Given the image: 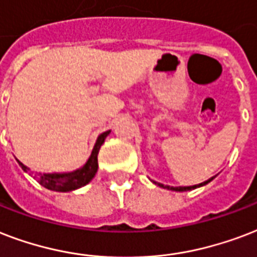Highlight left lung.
Wrapping results in <instances>:
<instances>
[{
    "instance_id": "left-lung-1",
    "label": "left lung",
    "mask_w": 257,
    "mask_h": 257,
    "mask_svg": "<svg viewBox=\"0 0 257 257\" xmlns=\"http://www.w3.org/2000/svg\"><path fill=\"white\" fill-rule=\"evenodd\" d=\"M214 177H212V178H209L208 181H205V182H201V184L198 185H193V186H178V188H173V186H168V185H162L160 184V182H154L156 185H158V186H161V188L164 189H169V190H176V192H186V190H192V189H196V188H200V186H204V185H206L208 182H210V181L213 180Z\"/></svg>"
}]
</instances>
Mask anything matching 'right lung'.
<instances>
[{
  "label": "right lung",
  "instance_id": "1",
  "mask_svg": "<svg viewBox=\"0 0 257 257\" xmlns=\"http://www.w3.org/2000/svg\"><path fill=\"white\" fill-rule=\"evenodd\" d=\"M111 131H104L103 134L97 137L96 143L93 146V150L91 153V157L88 161L85 162L84 166L77 169L75 172L71 173H45V174H35V178L39 181L40 185H43L44 188L49 189V190H55V192H72L76 189L84 186L92 180L97 172V153L100 150V146L104 143V139ZM20 166L23 168L24 172H29V169L23 165L19 161Z\"/></svg>",
  "mask_w": 257,
  "mask_h": 257
}]
</instances>
